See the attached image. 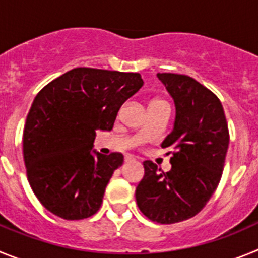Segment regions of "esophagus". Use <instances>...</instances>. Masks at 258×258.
I'll return each mask as SVG.
<instances>
[{
    "label": "esophagus",
    "instance_id": "1",
    "mask_svg": "<svg viewBox=\"0 0 258 258\" xmlns=\"http://www.w3.org/2000/svg\"><path fill=\"white\" fill-rule=\"evenodd\" d=\"M136 160V157L134 156H131V155H126L125 156V163H132V161Z\"/></svg>",
    "mask_w": 258,
    "mask_h": 258
}]
</instances>
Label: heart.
Instances as JSON below:
<instances>
[{
	"mask_svg": "<svg viewBox=\"0 0 258 258\" xmlns=\"http://www.w3.org/2000/svg\"><path fill=\"white\" fill-rule=\"evenodd\" d=\"M151 106H166V103L164 101H161V99H154V101H151V103H150V107ZM145 133V129H142V132H141V134Z\"/></svg>",
	"mask_w": 258,
	"mask_h": 258,
	"instance_id": "obj_1",
	"label": "heart"
}]
</instances>
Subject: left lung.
<instances>
[{
    "label": "left lung",
    "instance_id": "left-lung-1",
    "mask_svg": "<svg viewBox=\"0 0 258 258\" xmlns=\"http://www.w3.org/2000/svg\"><path fill=\"white\" fill-rule=\"evenodd\" d=\"M157 77L175 103L174 129L161 143L163 149H173L172 169L165 173L145 161L136 200L149 220L170 225L197 216L211 199L222 177L230 136L213 92L187 75Z\"/></svg>",
    "mask_w": 258,
    "mask_h": 258
}]
</instances>
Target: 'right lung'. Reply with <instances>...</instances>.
<instances>
[{"mask_svg":"<svg viewBox=\"0 0 258 258\" xmlns=\"http://www.w3.org/2000/svg\"><path fill=\"white\" fill-rule=\"evenodd\" d=\"M142 85L140 74L79 67L38 92L24 125L23 157L32 191L47 211L74 221L101 208L124 156L93 155L95 132L111 131L120 107Z\"/></svg>","mask_w":258,"mask_h":258,"instance_id":"right-lung-1","label":"right lung"}]
</instances>
